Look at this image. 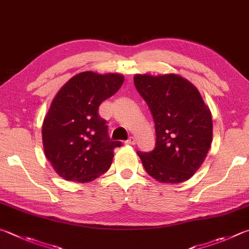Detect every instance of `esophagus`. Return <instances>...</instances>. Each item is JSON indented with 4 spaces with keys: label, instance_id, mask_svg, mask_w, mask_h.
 I'll use <instances>...</instances> for the list:
<instances>
[{
    "label": "esophagus",
    "instance_id": "esophagus-1",
    "mask_svg": "<svg viewBox=\"0 0 249 249\" xmlns=\"http://www.w3.org/2000/svg\"><path fill=\"white\" fill-rule=\"evenodd\" d=\"M125 143H126V144H135V143H136V138L129 137L127 142H126Z\"/></svg>",
    "mask_w": 249,
    "mask_h": 249
}]
</instances>
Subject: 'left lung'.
<instances>
[{"label":"left lung","instance_id":"1","mask_svg":"<svg viewBox=\"0 0 249 249\" xmlns=\"http://www.w3.org/2000/svg\"><path fill=\"white\" fill-rule=\"evenodd\" d=\"M134 83L155 121L156 148L137 151L147 173L160 183L191 178L212 142V117L200 92L176 74H136Z\"/></svg>","mask_w":249,"mask_h":249}]
</instances>
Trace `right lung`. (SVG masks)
Returning <instances> with one entry per match:
<instances>
[{
	"label": "right lung",
	"mask_w": 249,
	"mask_h": 249,
	"mask_svg": "<svg viewBox=\"0 0 249 249\" xmlns=\"http://www.w3.org/2000/svg\"><path fill=\"white\" fill-rule=\"evenodd\" d=\"M124 83L117 73L83 71L58 90L42 124L44 155L66 180L91 182L109 170L120 142L107 135L99 107Z\"/></svg>",
	"instance_id": "right-lung-1"
}]
</instances>
